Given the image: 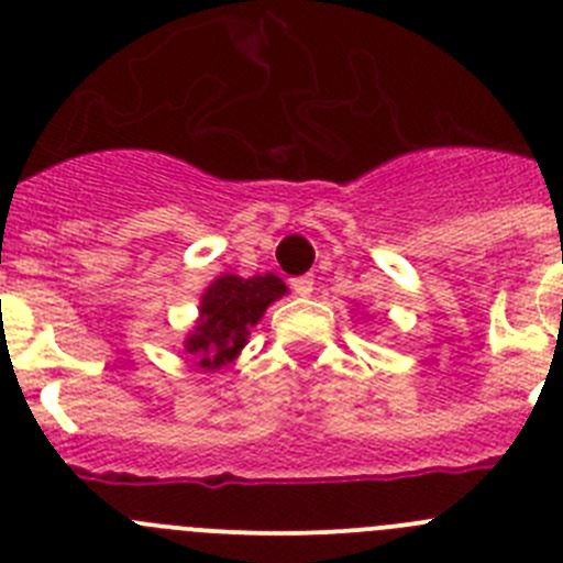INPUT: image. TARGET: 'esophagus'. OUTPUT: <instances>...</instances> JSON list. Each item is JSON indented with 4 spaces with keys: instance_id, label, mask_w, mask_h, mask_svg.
<instances>
[{
    "instance_id": "34e87169",
    "label": "esophagus",
    "mask_w": 563,
    "mask_h": 563,
    "mask_svg": "<svg viewBox=\"0 0 563 563\" xmlns=\"http://www.w3.org/2000/svg\"><path fill=\"white\" fill-rule=\"evenodd\" d=\"M290 287L296 296H309V292L314 290V282L309 276H298V278H290Z\"/></svg>"
}]
</instances>
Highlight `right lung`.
<instances>
[{
    "mask_svg": "<svg viewBox=\"0 0 563 563\" xmlns=\"http://www.w3.org/2000/svg\"><path fill=\"white\" fill-rule=\"evenodd\" d=\"M287 285L273 273L234 276L223 273L201 296L196 329L187 334V353H196L198 367L221 371L234 362L249 342V329L260 323L265 309L285 296Z\"/></svg>",
    "mask_w": 563,
    "mask_h": 563,
    "instance_id": "obj_1",
    "label": "right lung"
}]
</instances>
